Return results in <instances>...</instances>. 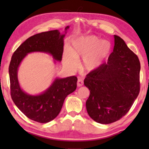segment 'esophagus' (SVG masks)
I'll return each mask as SVG.
<instances>
[{
	"instance_id": "34e87169",
	"label": "esophagus",
	"mask_w": 149,
	"mask_h": 149,
	"mask_svg": "<svg viewBox=\"0 0 149 149\" xmlns=\"http://www.w3.org/2000/svg\"><path fill=\"white\" fill-rule=\"evenodd\" d=\"M77 87H81L83 85H84V81L81 79H79L77 80Z\"/></svg>"
}]
</instances>
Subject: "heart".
Segmentation results:
<instances>
[{"instance_id":"obj_1","label":"heart","mask_w":149,"mask_h":149,"mask_svg":"<svg viewBox=\"0 0 149 149\" xmlns=\"http://www.w3.org/2000/svg\"><path fill=\"white\" fill-rule=\"evenodd\" d=\"M111 51L112 44L109 41L89 35L74 40L69 50H65L64 52L63 62L67 67L74 68L76 60H83L84 70L92 72L103 65Z\"/></svg>"}]
</instances>
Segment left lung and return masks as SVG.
Masks as SVG:
<instances>
[{
	"label": "left lung",
	"mask_w": 149,
	"mask_h": 149,
	"mask_svg": "<svg viewBox=\"0 0 149 149\" xmlns=\"http://www.w3.org/2000/svg\"><path fill=\"white\" fill-rule=\"evenodd\" d=\"M108 62L91 72L84 79L90 91L88 114L102 124L116 122L127 114L139 93L141 65L137 56L119 36Z\"/></svg>",
	"instance_id": "8db88e82"
}]
</instances>
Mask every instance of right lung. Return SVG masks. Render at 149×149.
<instances>
[{
	"label": "right lung",
	"mask_w": 149,
	"mask_h": 149,
	"mask_svg": "<svg viewBox=\"0 0 149 149\" xmlns=\"http://www.w3.org/2000/svg\"><path fill=\"white\" fill-rule=\"evenodd\" d=\"M69 27V26L65 27L64 33H60L56 29L30 37L17 48L12 56L9 76L12 100L22 113L35 122H49L58 115L65 97L76 89L77 78L75 76L56 77L42 93L29 95L19 85L17 78L19 65L27 55L31 52L49 54L52 56L54 63L61 62L64 38Z\"/></svg>",
	"instance_id": "right-lung-1"
}]
</instances>
